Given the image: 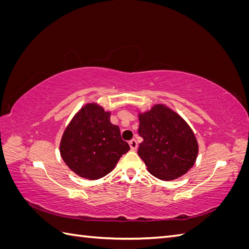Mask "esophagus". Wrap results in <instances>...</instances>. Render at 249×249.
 Returning a JSON list of instances; mask_svg holds the SVG:
<instances>
[{
  "instance_id": "1",
  "label": "esophagus",
  "mask_w": 249,
  "mask_h": 249,
  "mask_svg": "<svg viewBox=\"0 0 249 249\" xmlns=\"http://www.w3.org/2000/svg\"><path fill=\"white\" fill-rule=\"evenodd\" d=\"M129 144H130V147H131L132 150H136L137 147H138V143H137V141L135 140V139H132V140L129 142Z\"/></svg>"
}]
</instances>
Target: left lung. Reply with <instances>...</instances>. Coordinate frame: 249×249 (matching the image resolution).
<instances>
[{"label":"left lung","mask_w":249,"mask_h":249,"mask_svg":"<svg viewBox=\"0 0 249 249\" xmlns=\"http://www.w3.org/2000/svg\"><path fill=\"white\" fill-rule=\"evenodd\" d=\"M143 138L138 155L150 175L162 180L179 178L196 160L198 145L193 132L177 113L163 105L139 115Z\"/></svg>","instance_id":"obj_1"}]
</instances>
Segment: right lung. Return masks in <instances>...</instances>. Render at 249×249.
<instances>
[{
	"instance_id": "1",
	"label": "right lung",
	"mask_w": 249,
	"mask_h": 249,
	"mask_svg": "<svg viewBox=\"0 0 249 249\" xmlns=\"http://www.w3.org/2000/svg\"><path fill=\"white\" fill-rule=\"evenodd\" d=\"M130 149L119 127L110 122V112L95 104L83 107L63 134L60 154L78 176L88 179L105 177Z\"/></svg>"
}]
</instances>
